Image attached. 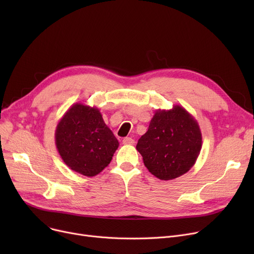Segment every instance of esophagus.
Here are the masks:
<instances>
[{
  "mask_svg": "<svg viewBox=\"0 0 254 254\" xmlns=\"http://www.w3.org/2000/svg\"><path fill=\"white\" fill-rule=\"evenodd\" d=\"M123 144L125 145H134L135 144V140L132 138H129V137H127L123 140Z\"/></svg>",
  "mask_w": 254,
  "mask_h": 254,
  "instance_id": "esophagus-1",
  "label": "esophagus"
}]
</instances>
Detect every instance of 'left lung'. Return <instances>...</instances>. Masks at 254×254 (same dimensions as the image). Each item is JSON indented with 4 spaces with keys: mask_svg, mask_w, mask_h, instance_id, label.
<instances>
[{
    "mask_svg": "<svg viewBox=\"0 0 254 254\" xmlns=\"http://www.w3.org/2000/svg\"><path fill=\"white\" fill-rule=\"evenodd\" d=\"M145 167L161 180L188 173L202 148V132L194 117L183 107L155 111L148 130L136 146Z\"/></svg>",
    "mask_w": 254,
    "mask_h": 254,
    "instance_id": "1",
    "label": "left lung"
}]
</instances>
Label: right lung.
I'll return each mask as SVG.
<instances>
[{
  "label": "right lung",
  "mask_w": 254,
  "mask_h": 254,
  "mask_svg": "<svg viewBox=\"0 0 254 254\" xmlns=\"http://www.w3.org/2000/svg\"><path fill=\"white\" fill-rule=\"evenodd\" d=\"M56 145L71 170L93 177L110 164L119 143L98 108L76 103L57 126Z\"/></svg>",
  "instance_id": "1"
}]
</instances>
